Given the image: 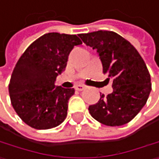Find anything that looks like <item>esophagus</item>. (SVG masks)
Returning <instances> with one entry per match:
<instances>
[{
  "label": "esophagus",
  "mask_w": 159,
  "mask_h": 159,
  "mask_svg": "<svg viewBox=\"0 0 159 159\" xmlns=\"http://www.w3.org/2000/svg\"><path fill=\"white\" fill-rule=\"evenodd\" d=\"M85 88H86V86H85V85H82V84H78V85H76V87H75V89L78 90V91H83Z\"/></svg>",
  "instance_id": "34e87169"
}]
</instances>
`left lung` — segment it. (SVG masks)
Here are the masks:
<instances>
[{
	"mask_svg": "<svg viewBox=\"0 0 159 159\" xmlns=\"http://www.w3.org/2000/svg\"><path fill=\"white\" fill-rule=\"evenodd\" d=\"M82 42L96 49L103 73L112 80L113 92L101 95L88 110L98 122L107 126H121L136 116L146 104L152 90L147 66L127 39L113 31L99 30L80 35Z\"/></svg>",
	"mask_w": 159,
	"mask_h": 159,
	"instance_id": "1",
	"label": "left lung"
}]
</instances>
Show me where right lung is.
Wrapping results in <instances>:
<instances>
[{
    "mask_svg": "<svg viewBox=\"0 0 159 159\" xmlns=\"http://www.w3.org/2000/svg\"><path fill=\"white\" fill-rule=\"evenodd\" d=\"M81 43L77 35L47 33L19 59L8 85L9 96L14 110L30 127L51 129L65 120L75 90L56 86L55 81L65 70L71 50Z\"/></svg>",
    "mask_w": 159,
    "mask_h": 159,
    "instance_id": "add662e5",
    "label": "right lung"
}]
</instances>
